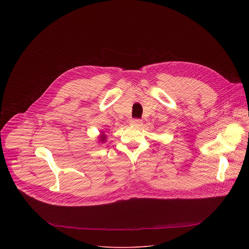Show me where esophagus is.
I'll list each match as a JSON object with an SVG mask.
<instances>
[{"instance_id":"esophagus-1","label":"esophagus","mask_w":249,"mask_h":249,"mask_svg":"<svg viewBox=\"0 0 249 249\" xmlns=\"http://www.w3.org/2000/svg\"><path fill=\"white\" fill-rule=\"evenodd\" d=\"M130 124L133 125V126H141L142 120H140V119H132L130 121Z\"/></svg>"}]
</instances>
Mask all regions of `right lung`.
Masks as SVG:
<instances>
[{"label": "right lung", "instance_id": "1", "mask_svg": "<svg viewBox=\"0 0 249 249\" xmlns=\"http://www.w3.org/2000/svg\"><path fill=\"white\" fill-rule=\"evenodd\" d=\"M97 138H98L99 143H105L106 139H107V138H106V134H104V132H102V131H100V134Z\"/></svg>", "mask_w": 249, "mask_h": 249}]
</instances>
